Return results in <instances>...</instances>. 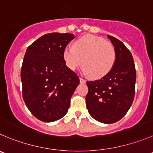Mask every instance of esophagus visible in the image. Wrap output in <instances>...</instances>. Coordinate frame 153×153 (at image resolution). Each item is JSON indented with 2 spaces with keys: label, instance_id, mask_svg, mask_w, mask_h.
<instances>
[{
  "label": "esophagus",
  "instance_id": "34e87169",
  "mask_svg": "<svg viewBox=\"0 0 153 153\" xmlns=\"http://www.w3.org/2000/svg\"><path fill=\"white\" fill-rule=\"evenodd\" d=\"M79 82H80V83H85V79H84L83 78H79Z\"/></svg>",
  "mask_w": 153,
  "mask_h": 153
}]
</instances>
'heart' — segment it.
Listing matches in <instances>:
<instances>
[{"label": "heart", "instance_id": "obj_1", "mask_svg": "<svg viewBox=\"0 0 153 153\" xmlns=\"http://www.w3.org/2000/svg\"><path fill=\"white\" fill-rule=\"evenodd\" d=\"M63 59L69 69L74 71L82 63L85 74L99 79L111 71L116 54L113 44L102 37L85 35L76 40L73 47L65 48Z\"/></svg>", "mask_w": 153, "mask_h": 153}]
</instances>
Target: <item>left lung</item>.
<instances>
[{"instance_id": "left-lung-1", "label": "left lung", "mask_w": 153, "mask_h": 153, "mask_svg": "<svg viewBox=\"0 0 153 153\" xmlns=\"http://www.w3.org/2000/svg\"><path fill=\"white\" fill-rule=\"evenodd\" d=\"M107 37L116 50L114 66L101 79L86 82L85 102L91 117L111 124L120 120L133 103L136 70L131 53L123 42L110 35Z\"/></svg>"}]
</instances>
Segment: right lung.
<instances>
[{
    "instance_id": "add662e5",
    "label": "right lung",
    "mask_w": 153,
    "mask_h": 153,
    "mask_svg": "<svg viewBox=\"0 0 153 153\" xmlns=\"http://www.w3.org/2000/svg\"><path fill=\"white\" fill-rule=\"evenodd\" d=\"M72 34L50 33L27 47L21 69L22 97L30 113L46 123L59 120L70 107L79 76L66 66L63 51Z\"/></svg>"
}]
</instances>
